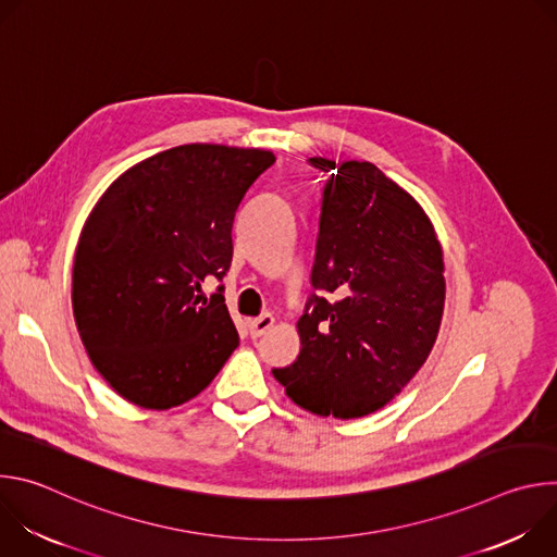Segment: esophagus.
<instances>
[{"instance_id":"esophagus-1","label":"esophagus","mask_w":557,"mask_h":557,"mask_svg":"<svg viewBox=\"0 0 557 557\" xmlns=\"http://www.w3.org/2000/svg\"><path fill=\"white\" fill-rule=\"evenodd\" d=\"M275 324V317L271 312H264L260 317H256V320L249 322V331H251V337H262L267 331H271Z\"/></svg>"}]
</instances>
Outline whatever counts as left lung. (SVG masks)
Masks as SVG:
<instances>
[{"instance_id":"8db88e82","label":"left lung","mask_w":557,"mask_h":557,"mask_svg":"<svg viewBox=\"0 0 557 557\" xmlns=\"http://www.w3.org/2000/svg\"><path fill=\"white\" fill-rule=\"evenodd\" d=\"M329 174L297 322L301 350L273 376L299 408L366 417L399 394L436 342L443 249L423 207L372 163L308 158Z\"/></svg>"}]
</instances>
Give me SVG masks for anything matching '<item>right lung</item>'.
<instances>
[{
    "mask_svg": "<svg viewBox=\"0 0 557 557\" xmlns=\"http://www.w3.org/2000/svg\"><path fill=\"white\" fill-rule=\"evenodd\" d=\"M275 163L267 149L191 143L145 158L90 211L72 267V310L92 366L123 399L170 410L198 396L240 344L222 286L231 226Z\"/></svg>",
    "mask_w": 557,
    "mask_h": 557,
    "instance_id": "right-lung-1",
    "label": "right lung"
}]
</instances>
